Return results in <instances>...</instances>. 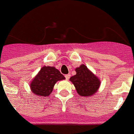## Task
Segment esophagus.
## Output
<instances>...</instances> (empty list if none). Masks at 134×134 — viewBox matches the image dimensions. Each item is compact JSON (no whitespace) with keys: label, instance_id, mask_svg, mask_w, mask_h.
Masks as SVG:
<instances>
[{"label":"esophagus","instance_id":"34e87169","mask_svg":"<svg viewBox=\"0 0 134 134\" xmlns=\"http://www.w3.org/2000/svg\"><path fill=\"white\" fill-rule=\"evenodd\" d=\"M70 76H71V75L70 74H66L65 76V79H66V80H69V79H70Z\"/></svg>","mask_w":134,"mask_h":134}]
</instances>
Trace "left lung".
Wrapping results in <instances>:
<instances>
[{
    "instance_id": "8db88e82",
    "label": "left lung",
    "mask_w": 134,
    "mask_h": 134,
    "mask_svg": "<svg viewBox=\"0 0 134 134\" xmlns=\"http://www.w3.org/2000/svg\"><path fill=\"white\" fill-rule=\"evenodd\" d=\"M76 75L70 78V81L74 85L78 94L81 97L94 95L100 87L101 81L84 64L75 69Z\"/></svg>"
}]
</instances>
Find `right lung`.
<instances>
[{
  "instance_id": "obj_1",
  "label": "right lung",
  "mask_w": 134,
  "mask_h": 134,
  "mask_svg": "<svg viewBox=\"0 0 134 134\" xmlns=\"http://www.w3.org/2000/svg\"><path fill=\"white\" fill-rule=\"evenodd\" d=\"M65 79L60 72L53 66H43L30 83L32 93L40 97H48L57 81Z\"/></svg>"
}]
</instances>
